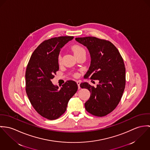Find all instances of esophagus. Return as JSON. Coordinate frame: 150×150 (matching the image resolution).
Returning <instances> with one entry per match:
<instances>
[{
    "mask_svg": "<svg viewBox=\"0 0 150 150\" xmlns=\"http://www.w3.org/2000/svg\"><path fill=\"white\" fill-rule=\"evenodd\" d=\"M76 83L78 84V89H80L81 88V87H80V84H81V82L80 81H76Z\"/></svg>",
    "mask_w": 150,
    "mask_h": 150,
    "instance_id": "obj_1",
    "label": "esophagus"
}]
</instances>
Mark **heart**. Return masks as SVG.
<instances>
[{"label": "heart", "instance_id": "b5f03b06", "mask_svg": "<svg viewBox=\"0 0 150 150\" xmlns=\"http://www.w3.org/2000/svg\"><path fill=\"white\" fill-rule=\"evenodd\" d=\"M71 50H72L75 56L77 55V54H79L81 53H83V52H85V50H84L83 47H82L80 45H74L72 47ZM58 60H59V62L60 63L61 62V60H62V57L60 55H59V58H58Z\"/></svg>", "mask_w": 150, "mask_h": 150}]
</instances>
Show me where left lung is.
<instances>
[{
    "label": "left lung",
    "instance_id": "left-lung-1",
    "mask_svg": "<svg viewBox=\"0 0 150 150\" xmlns=\"http://www.w3.org/2000/svg\"><path fill=\"white\" fill-rule=\"evenodd\" d=\"M88 50L91 62L84 79L98 80L96 87L87 82L81 83L90 92L84 103L85 109L96 116H105L112 112L120 102L125 86V68L116 47L110 41L94 37L76 38Z\"/></svg>",
    "mask_w": 150,
    "mask_h": 150
}]
</instances>
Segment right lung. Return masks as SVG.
Here are the masks:
<instances>
[{
    "label": "right lung",
    "mask_w": 150,
    "mask_h": 150,
    "mask_svg": "<svg viewBox=\"0 0 150 150\" xmlns=\"http://www.w3.org/2000/svg\"><path fill=\"white\" fill-rule=\"evenodd\" d=\"M73 36L54 37L42 42L34 51L26 68V91L34 109L48 120H55L66 110L68 101L78 90L75 81L59 88L51 80L59 70L61 49Z\"/></svg>",
    "instance_id": "1"
}]
</instances>
